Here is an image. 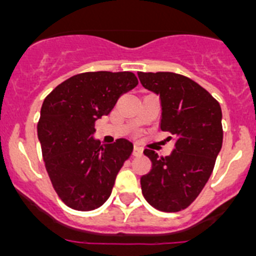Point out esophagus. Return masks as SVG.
I'll return each mask as SVG.
<instances>
[{"label": "esophagus", "mask_w": 256, "mask_h": 256, "mask_svg": "<svg viewBox=\"0 0 256 256\" xmlns=\"http://www.w3.org/2000/svg\"><path fill=\"white\" fill-rule=\"evenodd\" d=\"M142 155V148L138 146H134L133 148V156H141Z\"/></svg>", "instance_id": "obj_1"}]
</instances>
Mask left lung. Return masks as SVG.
Returning <instances> with one entry per match:
<instances>
[{"instance_id": "obj_1", "label": "left lung", "mask_w": 256, "mask_h": 256, "mask_svg": "<svg viewBox=\"0 0 256 256\" xmlns=\"http://www.w3.org/2000/svg\"><path fill=\"white\" fill-rule=\"evenodd\" d=\"M138 78L146 90L160 96V128L170 133L168 141L174 140L169 156L144 151L152 166L141 177L142 194L155 209L180 212L194 202L212 176L223 142L220 105L180 74L140 72Z\"/></svg>"}]
</instances>
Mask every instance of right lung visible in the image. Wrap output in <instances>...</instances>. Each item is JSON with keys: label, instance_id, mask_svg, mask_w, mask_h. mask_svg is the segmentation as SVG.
<instances>
[{"label": "right lung", "instance_id": "add662e5", "mask_svg": "<svg viewBox=\"0 0 256 256\" xmlns=\"http://www.w3.org/2000/svg\"><path fill=\"white\" fill-rule=\"evenodd\" d=\"M137 84L130 72H90L66 79L44 98L38 140L52 186L72 209H97L112 195L133 144L119 138L102 144L94 138V122Z\"/></svg>", "mask_w": 256, "mask_h": 256}]
</instances>
